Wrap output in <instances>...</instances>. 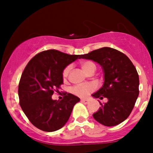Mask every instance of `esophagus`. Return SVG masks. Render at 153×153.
<instances>
[{"mask_svg": "<svg viewBox=\"0 0 153 153\" xmlns=\"http://www.w3.org/2000/svg\"><path fill=\"white\" fill-rule=\"evenodd\" d=\"M80 101H81L82 103H85V104H86L88 102V99H80Z\"/></svg>", "mask_w": 153, "mask_h": 153, "instance_id": "obj_1", "label": "esophagus"}]
</instances>
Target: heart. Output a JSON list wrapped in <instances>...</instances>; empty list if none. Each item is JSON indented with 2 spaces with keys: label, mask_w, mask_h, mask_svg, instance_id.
I'll list each match as a JSON object with an SVG mask.
<instances>
[{
  "label": "heart",
  "mask_w": 153,
  "mask_h": 153,
  "mask_svg": "<svg viewBox=\"0 0 153 153\" xmlns=\"http://www.w3.org/2000/svg\"><path fill=\"white\" fill-rule=\"evenodd\" d=\"M80 66L81 69L85 72L86 74H93L96 70V64L91 60H83L80 62ZM71 66L68 65L64 68L62 71V78L63 79H66L69 75L70 71H71ZM96 88L95 85L92 83H88L85 85H75L71 89L73 94L76 96H80V97H85L90 93L94 91Z\"/></svg>",
  "instance_id": "b5f03b06"
}]
</instances>
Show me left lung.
<instances>
[{
    "label": "left lung",
    "mask_w": 153,
    "mask_h": 153,
    "mask_svg": "<svg viewBox=\"0 0 153 153\" xmlns=\"http://www.w3.org/2000/svg\"><path fill=\"white\" fill-rule=\"evenodd\" d=\"M79 58L92 59L103 68L104 82L101 88L92 95L108 101L93 114L98 122L107 127L124 122L131 114L139 96V75L126 54L111 47H102Z\"/></svg>",
    "instance_id": "1"
}]
</instances>
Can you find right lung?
Wrapping results in <instances>:
<instances>
[{"label": "right lung", "mask_w": 153, "mask_h": 153, "mask_svg": "<svg viewBox=\"0 0 153 153\" xmlns=\"http://www.w3.org/2000/svg\"><path fill=\"white\" fill-rule=\"evenodd\" d=\"M80 55L56 50L39 52L28 62L19 84V104L31 124L45 131H54L68 122L73 106L80 99L65 94L60 101L52 96L63 83L62 71Z\"/></svg>", "instance_id": "obj_1"}]
</instances>
